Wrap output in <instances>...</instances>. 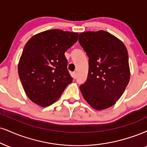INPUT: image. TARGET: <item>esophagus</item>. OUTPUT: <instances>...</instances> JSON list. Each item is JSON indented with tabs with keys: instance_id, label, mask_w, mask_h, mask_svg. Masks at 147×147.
Returning <instances> with one entry per match:
<instances>
[{
	"instance_id": "esophagus-1",
	"label": "esophagus",
	"mask_w": 147,
	"mask_h": 147,
	"mask_svg": "<svg viewBox=\"0 0 147 147\" xmlns=\"http://www.w3.org/2000/svg\"><path fill=\"white\" fill-rule=\"evenodd\" d=\"M72 77H73L74 79L77 78V72H72Z\"/></svg>"
}]
</instances>
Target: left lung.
Returning <instances> with one entry per match:
<instances>
[{
  "label": "left lung",
  "instance_id": "obj_1",
  "mask_svg": "<svg viewBox=\"0 0 147 147\" xmlns=\"http://www.w3.org/2000/svg\"><path fill=\"white\" fill-rule=\"evenodd\" d=\"M79 42L89 57L87 80L80 86L85 100L96 110L114 105L130 79L128 52L123 42L107 31H86Z\"/></svg>",
  "mask_w": 147,
  "mask_h": 147
}]
</instances>
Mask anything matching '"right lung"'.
I'll list each match as a JSON object with an SVG mask.
<instances>
[{"label":"right lung","instance_id":"obj_1","mask_svg":"<svg viewBox=\"0 0 147 147\" xmlns=\"http://www.w3.org/2000/svg\"><path fill=\"white\" fill-rule=\"evenodd\" d=\"M78 33L47 30L26 43L18 63V75L29 99L41 107L58 100L72 78L64 53L78 40Z\"/></svg>","mask_w":147,"mask_h":147}]
</instances>
